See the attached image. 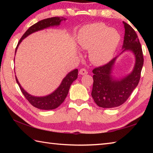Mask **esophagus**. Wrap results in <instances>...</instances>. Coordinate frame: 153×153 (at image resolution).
<instances>
[{
    "label": "esophagus",
    "mask_w": 153,
    "mask_h": 153,
    "mask_svg": "<svg viewBox=\"0 0 153 153\" xmlns=\"http://www.w3.org/2000/svg\"><path fill=\"white\" fill-rule=\"evenodd\" d=\"M79 74L80 75H82V76H84V75H86V74H88V71H86V69L82 68V69L79 70Z\"/></svg>",
    "instance_id": "1"
}]
</instances>
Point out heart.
Listing matches in <instances>:
<instances>
[{
    "instance_id": "heart-1",
    "label": "heart",
    "mask_w": 153,
    "mask_h": 153,
    "mask_svg": "<svg viewBox=\"0 0 153 153\" xmlns=\"http://www.w3.org/2000/svg\"><path fill=\"white\" fill-rule=\"evenodd\" d=\"M120 40V35L117 31L108 28L102 23L85 25L77 35L79 47L90 50V61L97 65L105 64L111 60Z\"/></svg>"
}]
</instances>
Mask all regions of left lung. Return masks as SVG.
Here are the masks:
<instances>
[{"label": "left lung", "mask_w": 153, "mask_h": 153, "mask_svg": "<svg viewBox=\"0 0 153 153\" xmlns=\"http://www.w3.org/2000/svg\"><path fill=\"white\" fill-rule=\"evenodd\" d=\"M123 23L125 36L122 53L125 51L132 52L136 58L135 65L131 74L120 79H115L111 76L117 57L93 69L94 82L91 94L96 104L100 107L113 108L123 104L138 86L140 79L144 63L140 42L133 28L127 23Z\"/></svg>", "instance_id": "8db88e82"}]
</instances>
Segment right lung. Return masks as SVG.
<instances>
[{
    "instance_id": "right-lung-1",
    "label": "right lung",
    "mask_w": 153,
    "mask_h": 153,
    "mask_svg": "<svg viewBox=\"0 0 153 153\" xmlns=\"http://www.w3.org/2000/svg\"><path fill=\"white\" fill-rule=\"evenodd\" d=\"M65 18L63 17H54L41 20L40 22L36 23V24H33L29 27V29L24 33V34L21 38L19 42L17 44L16 49H15V53H16L17 48L19 44L27 36H29L33 32H37V31L45 29V28L55 26V25H56V26L59 25L62 21H65ZM77 75H78V70L77 69L69 72L63 79L60 86L56 88V90L53 93H51V94L45 96V97H34V96L28 94L21 86L16 76H15V79H16L17 83L20 88L21 91H22L23 94L24 95L25 98L29 101L31 105L33 107L39 108V109L52 110L57 108L63 102L67 94H68L69 88H70L71 84L77 78Z\"/></svg>"
}]
</instances>
